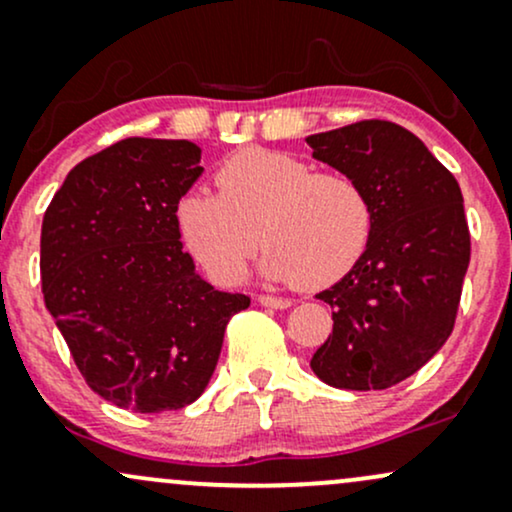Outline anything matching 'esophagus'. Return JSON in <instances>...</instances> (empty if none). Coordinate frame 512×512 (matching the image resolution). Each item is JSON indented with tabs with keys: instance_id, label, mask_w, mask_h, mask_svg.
<instances>
[{
	"instance_id": "esophagus-1",
	"label": "esophagus",
	"mask_w": 512,
	"mask_h": 512,
	"mask_svg": "<svg viewBox=\"0 0 512 512\" xmlns=\"http://www.w3.org/2000/svg\"><path fill=\"white\" fill-rule=\"evenodd\" d=\"M258 304L268 306V309H290V306H292L290 299L273 297V294H261V297H258Z\"/></svg>"
}]
</instances>
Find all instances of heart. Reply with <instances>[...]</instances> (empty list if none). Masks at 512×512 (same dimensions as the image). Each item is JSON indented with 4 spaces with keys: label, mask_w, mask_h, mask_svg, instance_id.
Wrapping results in <instances>:
<instances>
[{
    "label": "heart",
    "mask_w": 512,
    "mask_h": 512,
    "mask_svg": "<svg viewBox=\"0 0 512 512\" xmlns=\"http://www.w3.org/2000/svg\"><path fill=\"white\" fill-rule=\"evenodd\" d=\"M215 184L218 194L196 189L179 198L177 227L220 285L242 280L263 242L266 278L318 290L350 273L369 244L374 210L347 172H318L309 160L249 148L222 162Z\"/></svg>",
    "instance_id": "heart-1"
}]
</instances>
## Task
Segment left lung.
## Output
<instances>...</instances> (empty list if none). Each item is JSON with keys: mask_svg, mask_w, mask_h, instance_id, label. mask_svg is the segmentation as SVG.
Returning <instances> with one entry per match:
<instances>
[{"mask_svg": "<svg viewBox=\"0 0 512 512\" xmlns=\"http://www.w3.org/2000/svg\"><path fill=\"white\" fill-rule=\"evenodd\" d=\"M314 158L352 174L374 225L362 258L318 299L333 333L311 357L323 383L386 390L417 374L453 333L470 266L460 184L412 131L383 119L306 138Z\"/></svg>", "mask_w": 512, "mask_h": 512, "instance_id": "8db88e82", "label": "left lung"}]
</instances>
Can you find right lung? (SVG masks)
Segmentation results:
<instances>
[{"label": "right lung", "mask_w": 512, "mask_h": 512, "mask_svg": "<svg viewBox=\"0 0 512 512\" xmlns=\"http://www.w3.org/2000/svg\"><path fill=\"white\" fill-rule=\"evenodd\" d=\"M191 141L124 138L66 174L45 210V306L83 378L134 412L201 398L246 294L215 290L182 249L177 203L201 177Z\"/></svg>", "instance_id": "add662e5"}]
</instances>
